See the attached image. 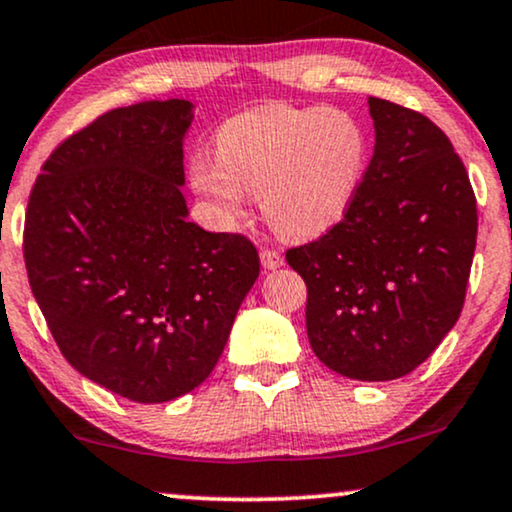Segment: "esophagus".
I'll return each mask as SVG.
<instances>
[{"instance_id":"34e87169","label":"esophagus","mask_w":512,"mask_h":512,"mask_svg":"<svg viewBox=\"0 0 512 512\" xmlns=\"http://www.w3.org/2000/svg\"><path fill=\"white\" fill-rule=\"evenodd\" d=\"M261 263H263V268H268V270H277L280 266H285V256L280 254V251H275V249H261Z\"/></svg>"}]
</instances>
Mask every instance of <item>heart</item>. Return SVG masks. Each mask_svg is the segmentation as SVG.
I'll return each mask as SVG.
<instances>
[{
  "mask_svg": "<svg viewBox=\"0 0 512 512\" xmlns=\"http://www.w3.org/2000/svg\"><path fill=\"white\" fill-rule=\"evenodd\" d=\"M213 159L189 163V182L220 216H242L251 194L280 235L308 239L351 208L368 168V135L346 111L263 104L220 125Z\"/></svg>",
  "mask_w": 512,
  "mask_h": 512,
  "instance_id": "b5f03b06",
  "label": "heart"
}]
</instances>
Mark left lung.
<instances>
[{
	"label": "left lung",
	"instance_id": "obj_1",
	"mask_svg": "<svg viewBox=\"0 0 512 512\" xmlns=\"http://www.w3.org/2000/svg\"><path fill=\"white\" fill-rule=\"evenodd\" d=\"M375 151L339 223L287 249L308 289L315 356L351 380L408 375L463 311L477 199L449 137L422 113L370 97Z\"/></svg>",
	"mask_w": 512,
	"mask_h": 512
}]
</instances>
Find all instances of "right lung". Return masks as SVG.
<instances>
[{
    "mask_svg": "<svg viewBox=\"0 0 512 512\" xmlns=\"http://www.w3.org/2000/svg\"><path fill=\"white\" fill-rule=\"evenodd\" d=\"M185 99L121 106L68 135L28 199V282L63 358L135 403L211 375L261 261L187 220Z\"/></svg>",
    "mask_w": 512,
    "mask_h": 512,
    "instance_id": "1",
    "label": "right lung"
}]
</instances>
